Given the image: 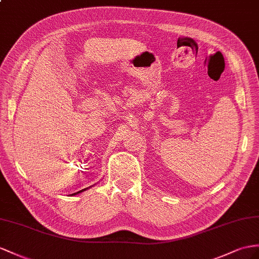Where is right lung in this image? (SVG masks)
<instances>
[{
  "label": "right lung",
  "instance_id": "obj_1",
  "mask_svg": "<svg viewBox=\"0 0 259 259\" xmlns=\"http://www.w3.org/2000/svg\"><path fill=\"white\" fill-rule=\"evenodd\" d=\"M83 190H85V189H83ZM83 190H81V191H77V193H75V194H73V195H76V194H78V193H82Z\"/></svg>",
  "mask_w": 259,
  "mask_h": 259
}]
</instances>
